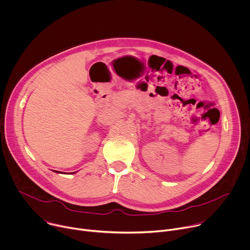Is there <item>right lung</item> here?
<instances>
[{"label": "right lung", "mask_w": 250, "mask_h": 250, "mask_svg": "<svg viewBox=\"0 0 250 250\" xmlns=\"http://www.w3.org/2000/svg\"><path fill=\"white\" fill-rule=\"evenodd\" d=\"M55 172H57V171H55ZM58 173H59V172H58Z\"/></svg>", "instance_id": "obj_1"}]
</instances>
